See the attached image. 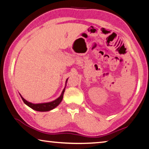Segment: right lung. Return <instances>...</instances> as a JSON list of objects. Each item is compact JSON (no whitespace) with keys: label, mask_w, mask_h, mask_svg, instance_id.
I'll list each match as a JSON object with an SVG mask.
<instances>
[{"label":"right lung","mask_w":149,"mask_h":149,"mask_svg":"<svg viewBox=\"0 0 149 149\" xmlns=\"http://www.w3.org/2000/svg\"><path fill=\"white\" fill-rule=\"evenodd\" d=\"M68 79V78L65 81V87L63 89L62 92L60 95V97L58 98H57L56 99H55L54 100H52L51 102H44V103H38V104H34V103H31L29 101H27L26 99L23 98V97L21 95V94H19L20 97H21L22 99L23 100L24 102L26 104V105L28 106L29 107L32 108L33 110H36V111H39V112H47V111H50L54 108H56L60 104V103L62 102V99H63V96H64V93L65 91V86H66V84H67V81Z\"/></svg>","instance_id":"1"}]
</instances>
